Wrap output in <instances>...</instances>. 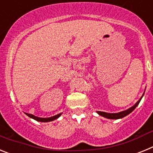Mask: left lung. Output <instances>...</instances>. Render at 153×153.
I'll return each mask as SVG.
<instances>
[{
    "label": "left lung",
    "instance_id": "obj_1",
    "mask_svg": "<svg viewBox=\"0 0 153 153\" xmlns=\"http://www.w3.org/2000/svg\"><path fill=\"white\" fill-rule=\"evenodd\" d=\"M143 95H144V94H143ZM142 97L140 99V100H139V101H138V102L135 104L134 106H132V107L129 108V109H128L127 110H125V111L120 112V113H104V112L97 111V113L100 115V116H102V117H106V118H107V119H111V120H117V119H121V118H123V117L127 116V115H129V113H132V112L135 109H136V106H138V104L140 103V100H142Z\"/></svg>",
    "mask_w": 153,
    "mask_h": 153
}]
</instances>
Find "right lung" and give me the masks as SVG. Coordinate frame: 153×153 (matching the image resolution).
Listing matches in <instances>:
<instances>
[{"instance_id": "1", "label": "right lung", "mask_w": 153, "mask_h": 153, "mask_svg": "<svg viewBox=\"0 0 153 153\" xmlns=\"http://www.w3.org/2000/svg\"><path fill=\"white\" fill-rule=\"evenodd\" d=\"M26 115L27 116H28L29 117H30V118L33 119V120H36V121H38V122H50V121H53V120H56L58 117H60L61 113L56 115V116H54V117H49V118H40V117H35V116H33V115L32 114H30V113H26Z\"/></svg>"}]
</instances>
